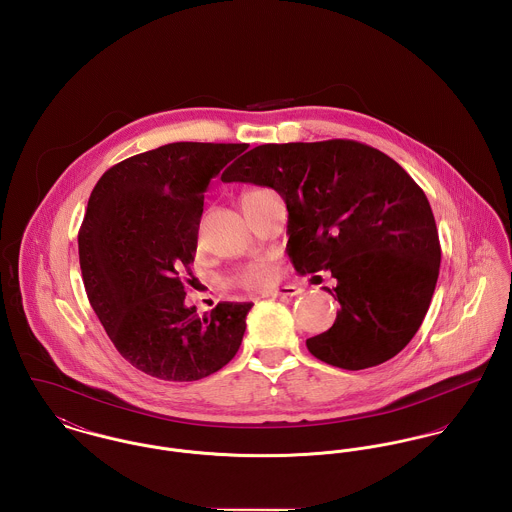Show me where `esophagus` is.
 <instances>
[{"label":"esophagus","mask_w":512,"mask_h":512,"mask_svg":"<svg viewBox=\"0 0 512 512\" xmlns=\"http://www.w3.org/2000/svg\"><path fill=\"white\" fill-rule=\"evenodd\" d=\"M302 292V288L300 286H296V284H284V286H279V288H271V290H265L263 292V298H292V296H298Z\"/></svg>","instance_id":"esophagus-1"}]
</instances>
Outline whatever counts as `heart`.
Segmentation results:
<instances>
[{
	"instance_id": "obj_1",
	"label": "heart",
	"mask_w": 512,
	"mask_h": 512,
	"mask_svg": "<svg viewBox=\"0 0 512 512\" xmlns=\"http://www.w3.org/2000/svg\"><path fill=\"white\" fill-rule=\"evenodd\" d=\"M253 192V190H251ZM247 194V192H245ZM277 279V271L275 265L269 259H259L253 261L249 265H245L233 279V284L239 288H247V290H259V288H267L275 283Z\"/></svg>"
}]
</instances>
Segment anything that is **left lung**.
<instances>
[{
    "instance_id": "obj_1",
    "label": "left lung",
    "mask_w": 512,
    "mask_h": 512,
    "mask_svg": "<svg viewBox=\"0 0 512 512\" xmlns=\"http://www.w3.org/2000/svg\"><path fill=\"white\" fill-rule=\"evenodd\" d=\"M224 182L271 186L288 210L296 273L330 271L341 310L306 340L320 361L359 371L395 357L418 332L440 273V239L424 190L397 161L351 141L269 143L239 157Z\"/></svg>"
}]
</instances>
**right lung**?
Masks as SVG:
<instances>
[{
    "mask_svg": "<svg viewBox=\"0 0 512 512\" xmlns=\"http://www.w3.org/2000/svg\"><path fill=\"white\" fill-rule=\"evenodd\" d=\"M247 143H169L102 174L78 233L88 300L115 349L163 381H198L235 357L251 302L186 308L204 192ZM190 283V279H186Z\"/></svg>",
    "mask_w": 512,
    "mask_h": 512,
    "instance_id": "right-lung-1",
    "label": "right lung"
}]
</instances>
